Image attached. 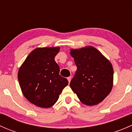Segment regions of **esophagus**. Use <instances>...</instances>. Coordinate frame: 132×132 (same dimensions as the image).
<instances>
[{
	"label": "esophagus",
	"instance_id": "esophagus-1",
	"mask_svg": "<svg viewBox=\"0 0 132 132\" xmlns=\"http://www.w3.org/2000/svg\"><path fill=\"white\" fill-rule=\"evenodd\" d=\"M71 77H68V80L69 83H70V81H71Z\"/></svg>",
	"mask_w": 132,
	"mask_h": 132
}]
</instances>
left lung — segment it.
I'll return each mask as SVG.
<instances>
[{"mask_svg": "<svg viewBox=\"0 0 132 132\" xmlns=\"http://www.w3.org/2000/svg\"><path fill=\"white\" fill-rule=\"evenodd\" d=\"M77 71L70 84L81 102L92 106L102 102L113 87L114 71L111 62L91 46L70 50Z\"/></svg>", "mask_w": 132, "mask_h": 132, "instance_id": "obj_1", "label": "left lung"}]
</instances>
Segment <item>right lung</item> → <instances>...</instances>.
I'll list each match as a JSON object with an SVG mask.
<instances>
[{
	"label": "right lung",
	"instance_id": "right-lung-1",
	"mask_svg": "<svg viewBox=\"0 0 132 132\" xmlns=\"http://www.w3.org/2000/svg\"><path fill=\"white\" fill-rule=\"evenodd\" d=\"M59 50V46L37 48L18 70V82L23 96L38 107H52L68 84V80L59 75V66L55 61Z\"/></svg>",
	"mask_w": 132,
	"mask_h": 132
}]
</instances>
